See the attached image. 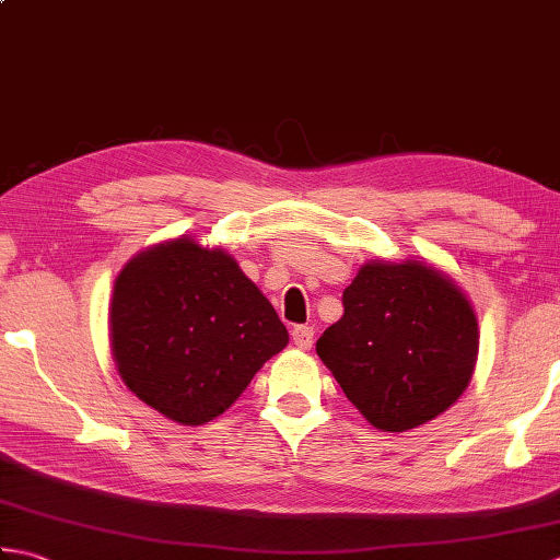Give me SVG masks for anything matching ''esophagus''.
Returning <instances> with one entry per match:
<instances>
[{
  "label": "esophagus",
  "mask_w": 560,
  "mask_h": 560,
  "mask_svg": "<svg viewBox=\"0 0 560 560\" xmlns=\"http://www.w3.org/2000/svg\"><path fill=\"white\" fill-rule=\"evenodd\" d=\"M291 339H293L295 347L303 349V351H307V349H313V343H315V331H313V327L299 325V327H293V331H291Z\"/></svg>",
  "instance_id": "34e87169"
}]
</instances>
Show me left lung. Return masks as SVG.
<instances>
[{"instance_id": "left-lung-1", "label": "left lung", "mask_w": 560, "mask_h": 560, "mask_svg": "<svg viewBox=\"0 0 560 560\" xmlns=\"http://www.w3.org/2000/svg\"><path fill=\"white\" fill-rule=\"evenodd\" d=\"M317 355L368 423L401 433L433 421L467 389L479 325L467 295L423 261H368Z\"/></svg>"}]
</instances>
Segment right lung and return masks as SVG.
Listing matches in <instances>:
<instances>
[{
	"mask_svg": "<svg viewBox=\"0 0 560 560\" xmlns=\"http://www.w3.org/2000/svg\"><path fill=\"white\" fill-rule=\"evenodd\" d=\"M287 343L277 311L223 247L175 237L129 259L115 279L117 371L175 423L217 419Z\"/></svg>",
	"mask_w": 560,
	"mask_h": 560,
	"instance_id": "right-lung-1",
	"label": "right lung"
}]
</instances>
